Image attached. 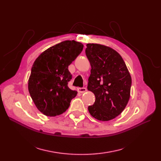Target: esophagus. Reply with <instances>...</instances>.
Here are the masks:
<instances>
[{"mask_svg":"<svg viewBox=\"0 0 161 161\" xmlns=\"http://www.w3.org/2000/svg\"><path fill=\"white\" fill-rule=\"evenodd\" d=\"M78 91H79V92H80V93H83V92H85L87 91V89L85 87H83V88H79L78 89Z\"/></svg>","mask_w":161,"mask_h":161,"instance_id":"1","label":"esophagus"}]
</instances>
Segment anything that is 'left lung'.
Segmentation results:
<instances>
[{
    "instance_id": "8db88e82",
    "label": "left lung",
    "mask_w": 161,
    "mask_h": 161,
    "mask_svg": "<svg viewBox=\"0 0 161 161\" xmlns=\"http://www.w3.org/2000/svg\"><path fill=\"white\" fill-rule=\"evenodd\" d=\"M85 53L91 66L87 89L95 96L89 112L99 121L113 119L130 99L131 78L128 68L119 53L110 47L87 43Z\"/></svg>"
}]
</instances>
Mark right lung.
I'll return each mask as SVG.
<instances>
[{"label": "right lung", "instance_id": "right-lung-1", "mask_svg": "<svg viewBox=\"0 0 161 161\" xmlns=\"http://www.w3.org/2000/svg\"><path fill=\"white\" fill-rule=\"evenodd\" d=\"M83 44L66 40L53 46L39 56L31 68L28 90L37 109L54 117L69 108L77 95L68 86L72 75L69 66L81 53Z\"/></svg>", "mask_w": 161, "mask_h": 161}]
</instances>
